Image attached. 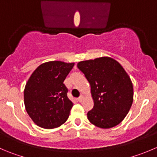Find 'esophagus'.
I'll list each match as a JSON object with an SVG mask.
<instances>
[{"instance_id":"1","label":"esophagus","mask_w":157,"mask_h":157,"mask_svg":"<svg viewBox=\"0 0 157 157\" xmlns=\"http://www.w3.org/2000/svg\"><path fill=\"white\" fill-rule=\"evenodd\" d=\"M83 99H84V97H83V96H80V97H79L78 99H77V100H78L79 102H82L83 100Z\"/></svg>"}]
</instances>
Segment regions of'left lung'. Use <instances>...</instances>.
Here are the masks:
<instances>
[{"instance_id": "left-lung-1", "label": "left lung", "mask_w": 157, "mask_h": 157, "mask_svg": "<svg viewBox=\"0 0 157 157\" xmlns=\"http://www.w3.org/2000/svg\"><path fill=\"white\" fill-rule=\"evenodd\" d=\"M77 67L90 85L94 105L87 113L90 122L101 129L121 124L133 100V83L124 68L109 57L80 61Z\"/></svg>"}]
</instances>
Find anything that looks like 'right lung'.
Listing matches in <instances>:
<instances>
[{
  "instance_id": "obj_1",
  "label": "right lung",
  "mask_w": 157,
  "mask_h": 157,
  "mask_svg": "<svg viewBox=\"0 0 157 157\" xmlns=\"http://www.w3.org/2000/svg\"><path fill=\"white\" fill-rule=\"evenodd\" d=\"M74 63L59 60L41 63L29 77L24 90V106L38 127L54 129L67 121L73 103L63 81Z\"/></svg>"
}]
</instances>
